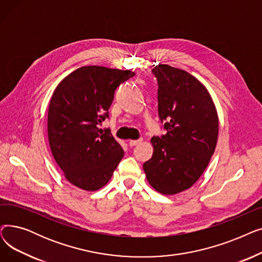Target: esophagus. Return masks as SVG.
I'll return each mask as SVG.
<instances>
[{
	"label": "esophagus",
	"instance_id": "1",
	"mask_svg": "<svg viewBox=\"0 0 262 262\" xmlns=\"http://www.w3.org/2000/svg\"><path fill=\"white\" fill-rule=\"evenodd\" d=\"M141 141H142V139H138V140H129V141H128V144H129V146H135V145H137V144H139Z\"/></svg>",
	"mask_w": 262,
	"mask_h": 262
}]
</instances>
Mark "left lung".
Wrapping results in <instances>:
<instances>
[{"instance_id": "obj_1", "label": "left lung", "mask_w": 262, "mask_h": 262, "mask_svg": "<svg viewBox=\"0 0 262 262\" xmlns=\"http://www.w3.org/2000/svg\"><path fill=\"white\" fill-rule=\"evenodd\" d=\"M157 79L158 116L166 135L153 137L144 162L155 190L172 195L189 189L207 168L217 140L219 119L211 96L188 72L168 64L152 69Z\"/></svg>"}]
</instances>
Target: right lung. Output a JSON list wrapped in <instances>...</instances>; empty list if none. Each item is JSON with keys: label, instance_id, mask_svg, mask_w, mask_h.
Here are the masks:
<instances>
[{"label": "right lung", "instance_id": "right-lung-1", "mask_svg": "<svg viewBox=\"0 0 262 262\" xmlns=\"http://www.w3.org/2000/svg\"><path fill=\"white\" fill-rule=\"evenodd\" d=\"M134 73L86 66L69 74L55 89L49 106L52 154L67 180L87 191L105 186L123 158L109 128L101 129L116 89Z\"/></svg>", "mask_w": 262, "mask_h": 262}]
</instances>
